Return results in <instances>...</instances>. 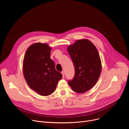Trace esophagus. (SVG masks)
I'll return each mask as SVG.
<instances>
[{"instance_id":"esophagus-1","label":"esophagus","mask_w":129,"mask_h":129,"mask_svg":"<svg viewBox=\"0 0 129 129\" xmlns=\"http://www.w3.org/2000/svg\"><path fill=\"white\" fill-rule=\"evenodd\" d=\"M61 73H62V76H63V78H64V76H65V72H64V71H62V72H61Z\"/></svg>"}]
</instances>
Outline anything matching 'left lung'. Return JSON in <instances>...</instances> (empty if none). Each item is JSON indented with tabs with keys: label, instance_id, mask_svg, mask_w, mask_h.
<instances>
[{
	"label": "left lung",
	"instance_id": "1",
	"mask_svg": "<svg viewBox=\"0 0 129 129\" xmlns=\"http://www.w3.org/2000/svg\"><path fill=\"white\" fill-rule=\"evenodd\" d=\"M74 64L75 75L68 83L77 93H84L98 82L102 70L101 60L98 49L87 39L77 40L67 48Z\"/></svg>",
	"mask_w": 129,
	"mask_h": 129
}]
</instances>
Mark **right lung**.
<instances>
[{"instance_id": "right-lung-1", "label": "right lung", "mask_w": 129, "mask_h": 129, "mask_svg": "<svg viewBox=\"0 0 129 129\" xmlns=\"http://www.w3.org/2000/svg\"><path fill=\"white\" fill-rule=\"evenodd\" d=\"M51 50L46 43H34L27 49L23 59L24 79L29 87L42 96L52 94L62 78L50 58Z\"/></svg>"}]
</instances>
